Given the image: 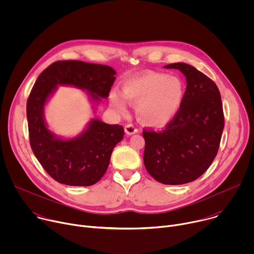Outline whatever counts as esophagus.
I'll return each mask as SVG.
<instances>
[{
	"label": "esophagus",
	"mask_w": 254,
	"mask_h": 254,
	"mask_svg": "<svg viewBox=\"0 0 254 254\" xmlns=\"http://www.w3.org/2000/svg\"><path fill=\"white\" fill-rule=\"evenodd\" d=\"M125 131H126V133H127V134H133V133L137 132V128H136L133 125L128 124V125H127V126L125 127Z\"/></svg>",
	"instance_id": "esophagus-1"
}]
</instances>
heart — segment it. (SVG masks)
Returning <instances> with one entry per match:
<instances>
[{"instance_id": "obj_1", "label": "heart", "mask_w": 254, "mask_h": 254, "mask_svg": "<svg viewBox=\"0 0 254 254\" xmlns=\"http://www.w3.org/2000/svg\"><path fill=\"white\" fill-rule=\"evenodd\" d=\"M122 95L129 104L136 106L141 123L151 127H164L180 110L184 85L177 77L164 73H147L127 79L122 86ZM123 99L117 91L110 94L112 107L125 116L127 114V105Z\"/></svg>"}]
</instances>
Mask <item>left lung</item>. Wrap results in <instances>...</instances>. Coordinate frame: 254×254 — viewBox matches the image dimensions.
I'll return each mask as SVG.
<instances>
[{"mask_svg":"<svg viewBox=\"0 0 254 254\" xmlns=\"http://www.w3.org/2000/svg\"><path fill=\"white\" fill-rule=\"evenodd\" d=\"M179 69L187 86L176 117L162 130L143 128V163L148 173L166 185H182L198 179L214 161L224 128L221 95L215 82L186 63Z\"/></svg>","mask_w":254,"mask_h":254,"instance_id":"1","label":"left lung"}]
</instances>
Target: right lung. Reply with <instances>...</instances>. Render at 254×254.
I'll return each instance as SVG.
<instances>
[{
	"instance_id": "add662e5",
	"label": "right lung",
	"mask_w": 254,
	"mask_h": 254,
	"mask_svg": "<svg viewBox=\"0 0 254 254\" xmlns=\"http://www.w3.org/2000/svg\"><path fill=\"white\" fill-rule=\"evenodd\" d=\"M107 65L78 60L56 61L36 80L27 100V120L32 151L43 169L57 182L69 186H91L102 178L117 143L124 138L123 126L92 120L85 131L68 140L56 137L44 122V105L56 85H73L98 101L106 98L116 80Z\"/></svg>"
}]
</instances>
